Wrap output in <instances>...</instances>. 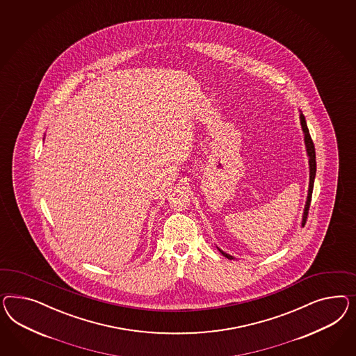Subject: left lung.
I'll list each match as a JSON object with an SVG mask.
<instances>
[{
	"instance_id": "1",
	"label": "left lung",
	"mask_w": 356,
	"mask_h": 356,
	"mask_svg": "<svg viewBox=\"0 0 356 356\" xmlns=\"http://www.w3.org/2000/svg\"><path fill=\"white\" fill-rule=\"evenodd\" d=\"M300 124H302V129H303V132H305V149H307L308 163H309V187H308V196H307L305 213H303V220H302V225H305L307 217H308V211H309V205H311V197H312V191H314V183H315L316 152L315 145H314V142H312V139H311V135H309V131H308V127H307V122H305V118L303 114H300ZM218 251L224 254L225 257H227V259H230V260L234 259L233 256L226 254L222 250L218 248Z\"/></svg>"
}]
</instances>
